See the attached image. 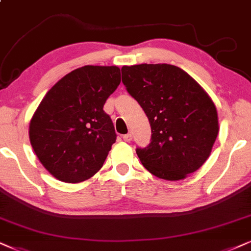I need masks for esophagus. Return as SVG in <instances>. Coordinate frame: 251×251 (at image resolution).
Instances as JSON below:
<instances>
[{
	"label": "esophagus",
	"mask_w": 251,
	"mask_h": 251,
	"mask_svg": "<svg viewBox=\"0 0 251 251\" xmlns=\"http://www.w3.org/2000/svg\"><path fill=\"white\" fill-rule=\"evenodd\" d=\"M132 138H133V135H132V133L131 132H128L127 134H125V135H123V139L125 141H127V142H129L132 140Z\"/></svg>",
	"instance_id": "1"
}]
</instances>
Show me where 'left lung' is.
I'll list each match as a JSON object with an SVG mask.
<instances>
[{
	"mask_svg": "<svg viewBox=\"0 0 251 251\" xmlns=\"http://www.w3.org/2000/svg\"><path fill=\"white\" fill-rule=\"evenodd\" d=\"M122 81L151 124V144L136 148L146 169L167 180L198 170L219 132L217 107L204 89L168 63L124 66Z\"/></svg>",
	"mask_w": 251,
	"mask_h": 251,
	"instance_id": "8db88e82",
	"label": "left lung"
}]
</instances>
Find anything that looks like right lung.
<instances>
[{
    "mask_svg": "<svg viewBox=\"0 0 251 251\" xmlns=\"http://www.w3.org/2000/svg\"><path fill=\"white\" fill-rule=\"evenodd\" d=\"M120 83L116 66H84L53 85L30 123L37 157L55 178L78 183L100 168L116 142L104 104Z\"/></svg>",
    "mask_w": 251,
    "mask_h": 251,
    "instance_id": "add662e5",
    "label": "right lung"
}]
</instances>
